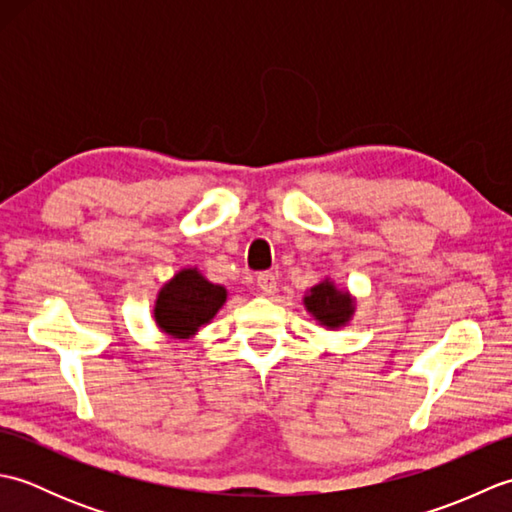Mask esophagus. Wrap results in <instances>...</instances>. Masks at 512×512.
I'll return each instance as SVG.
<instances>
[{"label": "esophagus", "instance_id": "obj_1", "mask_svg": "<svg viewBox=\"0 0 512 512\" xmlns=\"http://www.w3.org/2000/svg\"><path fill=\"white\" fill-rule=\"evenodd\" d=\"M257 286L264 292V295H273V292L277 290V277L273 273H259Z\"/></svg>", "mask_w": 512, "mask_h": 512}]
</instances>
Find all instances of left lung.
<instances>
[{"label":"left lung","instance_id":"1","mask_svg":"<svg viewBox=\"0 0 512 512\" xmlns=\"http://www.w3.org/2000/svg\"><path fill=\"white\" fill-rule=\"evenodd\" d=\"M303 303L319 325L328 330L343 328L354 314V299L350 292L339 290L330 279H323L321 284L312 286L308 295L303 297Z\"/></svg>","mask_w":512,"mask_h":512}]
</instances>
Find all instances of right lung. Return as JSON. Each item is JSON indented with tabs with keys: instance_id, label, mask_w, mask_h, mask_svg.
Returning a JSON list of instances; mask_svg holds the SVG:
<instances>
[{
	"instance_id": "1",
	"label": "right lung",
	"mask_w": 512,
	"mask_h": 512,
	"mask_svg": "<svg viewBox=\"0 0 512 512\" xmlns=\"http://www.w3.org/2000/svg\"><path fill=\"white\" fill-rule=\"evenodd\" d=\"M226 288L211 284L198 268H182L160 288L154 319L173 339H191L224 306Z\"/></svg>"
}]
</instances>
